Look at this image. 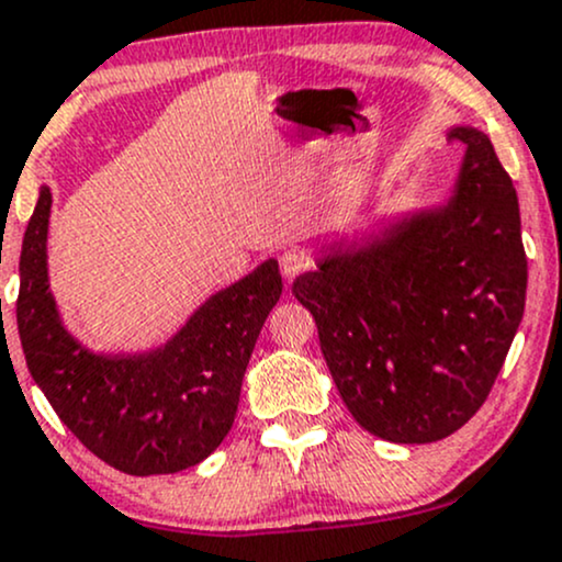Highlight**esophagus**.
Wrapping results in <instances>:
<instances>
[{"label":"esophagus","instance_id":"esophagus-1","mask_svg":"<svg viewBox=\"0 0 562 562\" xmlns=\"http://www.w3.org/2000/svg\"><path fill=\"white\" fill-rule=\"evenodd\" d=\"M307 268H311V257H307L305 251L289 249L281 255V276L286 281H294L300 273H305Z\"/></svg>","mask_w":562,"mask_h":562}]
</instances>
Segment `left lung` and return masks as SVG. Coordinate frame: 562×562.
<instances>
[{"label":"left lung","mask_w":562,"mask_h":562,"mask_svg":"<svg viewBox=\"0 0 562 562\" xmlns=\"http://www.w3.org/2000/svg\"><path fill=\"white\" fill-rule=\"evenodd\" d=\"M451 137L464 154L438 204L334 238L292 283L352 419L390 443L457 432L488 398L526 307L513 180L485 132L459 124Z\"/></svg>","instance_id":"1"}]
</instances>
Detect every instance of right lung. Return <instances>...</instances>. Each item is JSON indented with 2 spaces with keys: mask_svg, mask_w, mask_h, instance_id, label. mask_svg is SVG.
I'll list each match as a JSON object with an SVG mask.
<instances>
[{
  "mask_svg": "<svg viewBox=\"0 0 562 562\" xmlns=\"http://www.w3.org/2000/svg\"><path fill=\"white\" fill-rule=\"evenodd\" d=\"M53 193L40 188L21 249L18 334L26 366L81 443L127 475H169L223 443L257 337L281 297L279 260L206 297L167 342L100 352L66 326L47 268Z\"/></svg>",
  "mask_w": 562,
  "mask_h": 562,
  "instance_id": "right-lung-1",
  "label": "right lung"
}]
</instances>
